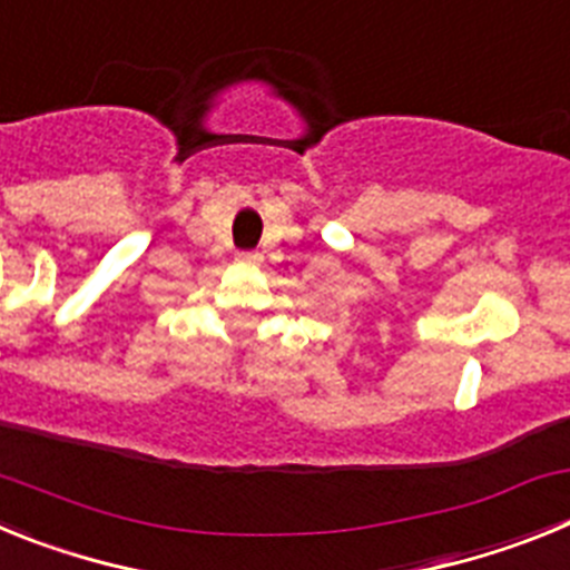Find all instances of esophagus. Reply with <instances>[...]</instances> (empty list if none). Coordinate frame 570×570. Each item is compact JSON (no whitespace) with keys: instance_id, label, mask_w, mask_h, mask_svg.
Listing matches in <instances>:
<instances>
[{"instance_id":"obj_1","label":"esophagus","mask_w":570,"mask_h":570,"mask_svg":"<svg viewBox=\"0 0 570 570\" xmlns=\"http://www.w3.org/2000/svg\"><path fill=\"white\" fill-rule=\"evenodd\" d=\"M236 262H239V265H248V268H259L262 254H256V250H242V254H236Z\"/></svg>"}]
</instances>
